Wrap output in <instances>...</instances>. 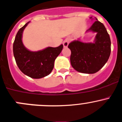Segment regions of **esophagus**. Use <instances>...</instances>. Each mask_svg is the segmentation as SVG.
<instances>
[{
  "instance_id": "34e87169",
  "label": "esophagus",
  "mask_w": 122,
  "mask_h": 122,
  "mask_svg": "<svg viewBox=\"0 0 122 122\" xmlns=\"http://www.w3.org/2000/svg\"><path fill=\"white\" fill-rule=\"evenodd\" d=\"M70 39L68 38L64 40V41L63 42V45L64 48H67V47L68 46V44H69L70 43Z\"/></svg>"
}]
</instances>
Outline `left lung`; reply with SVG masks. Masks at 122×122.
I'll use <instances>...</instances> for the list:
<instances>
[{"label":"left lung","mask_w":122,"mask_h":122,"mask_svg":"<svg viewBox=\"0 0 122 122\" xmlns=\"http://www.w3.org/2000/svg\"><path fill=\"white\" fill-rule=\"evenodd\" d=\"M92 20V17L90 18ZM94 22L86 31L96 33L93 43H83L79 40L69 43L71 50L70 62L74 69L80 73L94 74L98 71L108 61L111 53L109 35L102 23Z\"/></svg>","instance_id":"8db88e82"}]
</instances>
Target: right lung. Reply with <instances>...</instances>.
Returning a JSON list of instances; mask_svg holds the SVG:
<instances>
[{
	"label": "right lung",
	"mask_w": 122,
	"mask_h": 122,
	"mask_svg": "<svg viewBox=\"0 0 122 122\" xmlns=\"http://www.w3.org/2000/svg\"><path fill=\"white\" fill-rule=\"evenodd\" d=\"M18 31L13 44V52L18 67L24 74L33 79H41L49 75L52 71L54 62L63 48L48 47L36 52L30 51L22 43V33L28 24Z\"/></svg>",
	"instance_id": "obj_1"
}]
</instances>
